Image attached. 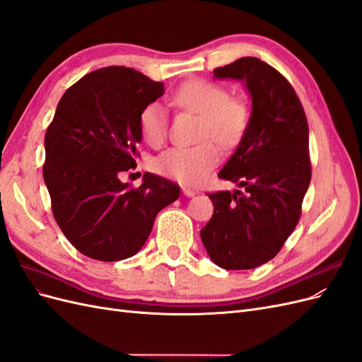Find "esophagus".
<instances>
[{
  "instance_id": "1",
  "label": "esophagus",
  "mask_w": 362,
  "mask_h": 362,
  "mask_svg": "<svg viewBox=\"0 0 362 362\" xmlns=\"http://www.w3.org/2000/svg\"><path fill=\"white\" fill-rule=\"evenodd\" d=\"M182 193H184V196H187V198H193V196L196 194V192L190 187H182Z\"/></svg>"
}]
</instances>
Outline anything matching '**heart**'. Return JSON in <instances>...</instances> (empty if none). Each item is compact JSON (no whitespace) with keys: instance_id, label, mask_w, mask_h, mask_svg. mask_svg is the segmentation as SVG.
I'll use <instances>...</instances> for the list:
<instances>
[{"instance_id":"obj_1","label":"heart","mask_w":362,"mask_h":362,"mask_svg":"<svg viewBox=\"0 0 362 362\" xmlns=\"http://www.w3.org/2000/svg\"><path fill=\"white\" fill-rule=\"evenodd\" d=\"M173 103L201 116L196 146H177L164 151L154 163V168L164 177L181 184L201 182L221 160L214 141L225 149L237 146L246 134L249 108L240 98H229L223 86L192 80L181 84L173 93ZM140 134L146 144L158 146L168 133L166 110L158 103H151L139 115Z\"/></svg>"}]
</instances>
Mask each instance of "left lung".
Segmentation results:
<instances>
[{
  "label": "left lung",
  "mask_w": 362,
  "mask_h": 362,
  "mask_svg": "<svg viewBox=\"0 0 362 362\" xmlns=\"http://www.w3.org/2000/svg\"><path fill=\"white\" fill-rule=\"evenodd\" d=\"M214 78L245 81L252 112L217 175L245 192L208 193L214 213L201 240L218 267L255 269L276 257L299 222L311 181L308 122L291 84L266 62L242 57L214 69Z\"/></svg>",
  "instance_id": "8db88e82"
}]
</instances>
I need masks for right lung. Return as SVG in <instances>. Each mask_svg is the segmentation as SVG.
<instances>
[{"label": "right lung", "mask_w": 362, "mask_h": 362, "mask_svg": "<svg viewBox=\"0 0 362 362\" xmlns=\"http://www.w3.org/2000/svg\"><path fill=\"white\" fill-rule=\"evenodd\" d=\"M164 84L139 71L108 66L64 92L45 134L43 181L52 214L83 255L119 261L136 255L156 216L180 196V185L146 172L139 189L119 173L136 168L139 115Z\"/></svg>", "instance_id": "add662e5"}]
</instances>
